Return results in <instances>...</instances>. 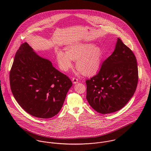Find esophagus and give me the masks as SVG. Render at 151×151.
Segmentation results:
<instances>
[{
  "mask_svg": "<svg viewBox=\"0 0 151 151\" xmlns=\"http://www.w3.org/2000/svg\"><path fill=\"white\" fill-rule=\"evenodd\" d=\"M72 81H73V84H77V83H78V79L76 78H73Z\"/></svg>",
  "mask_w": 151,
  "mask_h": 151,
  "instance_id": "1",
  "label": "esophagus"
}]
</instances>
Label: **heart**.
I'll return each instance as SVG.
<instances>
[{
    "mask_svg": "<svg viewBox=\"0 0 151 151\" xmlns=\"http://www.w3.org/2000/svg\"><path fill=\"white\" fill-rule=\"evenodd\" d=\"M65 52L61 50L56 52V58L60 68L67 71L76 60V67L86 76L95 74L101 65L102 53L101 49L92 43H79L65 47Z\"/></svg>",
    "mask_w": 151,
    "mask_h": 151,
    "instance_id": "b5f03b06",
    "label": "heart"
}]
</instances>
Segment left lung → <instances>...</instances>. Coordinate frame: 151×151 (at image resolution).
Instances as JSON below:
<instances>
[{"mask_svg": "<svg viewBox=\"0 0 151 151\" xmlns=\"http://www.w3.org/2000/svg\"><path fill=\"white\" fill-rule=\"evenodd\" d=\"M138 80L135 56L118 38L113 53L102 63L100 71L86 80V99L98 113L117 111L133 96Z\"/></svg>", "mask_w": 151, "mask_h": 151, "instance_id": "1", "label": "left lung"}]
</instances>
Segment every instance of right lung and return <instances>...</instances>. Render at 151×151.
<instances>
[{"label": "right lung", "mask_w": 151, "mask_h": 151, "mask_svg": "<svg viewBox=\"0 0 151 151\" xmlns=\"http://www.w3.org/2000/svg\"><path fill=\"white\" fill-rule=\"evenodd\" d=\"M13 95L29 114L48 119L62 108L73 84L52 62L38 55L27 42L17 51L10 72Z\"/></svg>", "instance_id": "add662e5"}]
</instances>
